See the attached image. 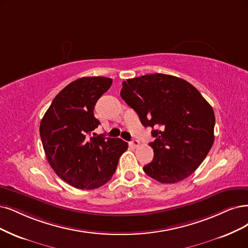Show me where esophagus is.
Masks as SVG:
<instances>
[{
	"instance_id": "esophagus-1",
	"label": "esophagus",
	"mask_w": 248,
	"mask_h": 248,
	"mask_svg": "<svg viewBox=\"0 0 248 248\" xmlns=\"http://www.w3.org/2000/svg\"><path fill=\"white\" fill-rule=\"evenodd\" d=\"M131 144L134 146V147H138V146L140 145V141H139V140H136V139H134V140L131 142Z\"/></svg>"
}]
</instances>
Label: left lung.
<instances>
[{
  "mask_svg": "<svg viewBox=\"0 0 248 248\" xmlns=\"http://www.w3.org/2000/svg\"><path fill=\"white\" fill-rule=\"evenodd\" d=\"M121 96L152 129L154 158L143 168L162 184L189 177L204 160L215 141L213 107L198 90L180 78L153 73L126 79Z\"/></svg>",
  "mask_w": 248,
  "mask_h": 248,
  "instance_id": "8db88e82",
  "label": "left lung"
}]
</instances>
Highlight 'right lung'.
Segmentation results:
<instances>
[{
	"instance_id": "add662e5",
	"label": "right lung",
	"mask_w": 248,
	"mask_h": 248,
	"mask_svg": "<svg viewBox=\"0 0 248 248\" xmlns=\"http://www.w3.org/2000/svg\"><path fill=\"white\" fill-rule=\"evenodd\" d=\"M111 84L104 77L76 79L54 98L41 122V140L51 168L75 188L92 190L106 184L129 147L119 138L88 137L100 124L94 116L96 102Z\"/></svg>"
}]
</instances>
